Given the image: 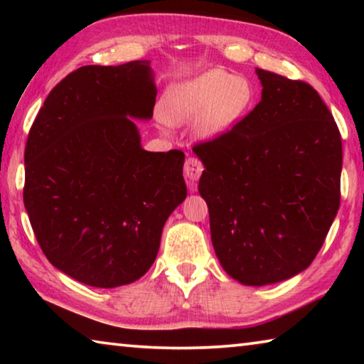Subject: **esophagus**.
I'll list each match as a JSON object with an SVG mask.
<instances>
[{
    "mask_svg": "<svg viewBox=\"0 0 364 364\" xmlns=\"http://www.w3.org/2000/svg\"><path fill=\"white\" fill-rule=\"evenodd\" d=\"M202 171H204V165L197 157H188L186 162H184V175L188 176V180L196 181L199 180Z\"/></svg>",
    "mask_w": 364,
    "mask_h": 364,
    "instance_id": "esophagus-1",
    "label": "esophagus"
}]
</instances>
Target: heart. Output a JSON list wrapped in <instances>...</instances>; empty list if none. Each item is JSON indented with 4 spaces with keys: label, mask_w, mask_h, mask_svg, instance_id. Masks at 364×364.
Segmentation results:
<instances>
[{
    "label": "heart",
    "mask_w": 364,
    "mask_h": 364,
    "mask_svg": "<svg viewBox=\"0 0 364 364\" xmlns=\"http://www.w3.org/2000/svg\"><path fill=\"white\" fill-rule=\"evenodd\" d=\"M254 90L242 77L212 70L188 82L173 85L165 93L162 114L170 123L194 120L202 136H217L247 112Z\"/></svg>",
    "instance_id": "b5f03b06"
}]
</instances>
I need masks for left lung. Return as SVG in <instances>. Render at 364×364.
<instances>
[{"label": "left lung", "instance_id": "obj_1", "mask_svg": "<svg viewBox=\"0 0 364 364\" xmlns=\"http://www.w3.org/2000/svg\"><path fill=\"white\" fill-rule=\"evenodd\" d=\"M262 101L217 138L194 144L221 267L245 286L311 264L341 205L342 139L318 91L257 69Z\"/></svg>", "mask_w": 364, "mask_h": 364}]
</instances>
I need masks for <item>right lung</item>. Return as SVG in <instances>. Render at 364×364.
I'll use <instances>...</instances> for the list:
<instances>
[{"label": "right lung", "instance_id": "obj_1", "mask_svg": "<svg viewBox=\"0 0 364 364\" xmlns=\"http://www.w3.org/2000/svg\"><path fill=\"white\" fill-rule=\"evenodd\" d=\"M156 95L149 60L85 65L54 86L30 128V225L49 263L86 286L139 279L186 199L183 151H144L131 119H151Z\"/></svg>", "mask_w": 364, "mask_h": 364}]
</instances>
